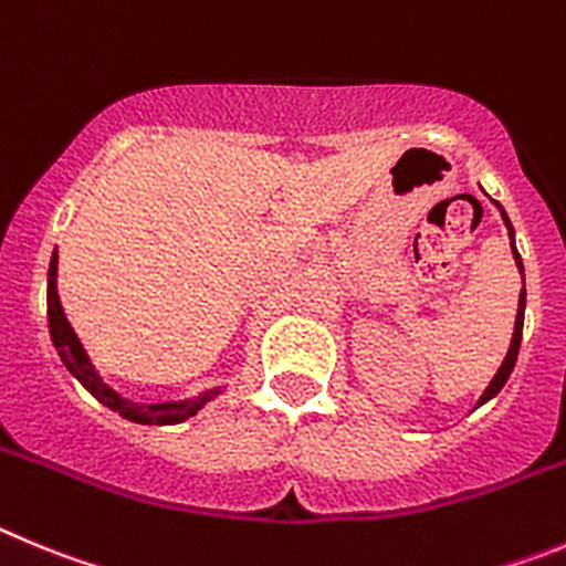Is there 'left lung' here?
<instances>
[{
	"mask_svg": "<svg viewBox=\"0 0 566 566\" xmlns=\"http://www.w3.org/2000/svg\"><path fill=\"white\" fill-rule=\"evenodd\" d=\"M499 206V202H496ZM499 211H502V206H499ZM502 220H505L507 226V233H511V248H513V259H516L518 271H522V256H518L516 245H513V228H511V220H507V213L502 211ZM522 324H524V284H522V295H518V313H516V329H513V340H511V349H507L505 360H502V366H499L496 378L491 380V386L485 389V395L480 397V406L485 403V400H491L493 395H499V389L507 384V378H511L513 366H516V355H518V344H522Z\"/></svg>",
	"mask_w": 566,
	"mask_h": 566,
	"instance_id": "obj_1",
	"label": "left lung"
}]
</instances>
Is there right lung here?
Wrapping results in <instances>:
<instances>
[{
    "mask_svg": "<svg viewBox=\"0 0 566 566\" xmlns=\"http://www.w3.org/2000/svg\"><path fill=\"white\" fill-rule=\"evenodd\" d=\"M55 271H59V256L53 253L50 259V273H48V321H50V335H53V344L59 349L61 360L67 364V369L73 371L75 378L84 384L86 391H93V397H98L101 403L109 406L112 411H118L120 417L132 422H146V426H175V422L188 420L195 417L202 406L211 400V397L220 395V389H211L200 397H191V400H177V403H132L126 397H120L118 391L109 389L104 380L98 378V371L93 369L90 358H86L84 346L75 338L73 327H70L67 315L61 310L59 293H55Z\"/></svg>",
    "mask_w": 566,
    "mask_h": 566,
    "instance_id": "add662e5",
    "label": "right lung"
}]
</instances>
